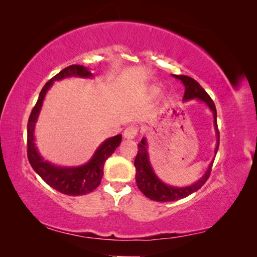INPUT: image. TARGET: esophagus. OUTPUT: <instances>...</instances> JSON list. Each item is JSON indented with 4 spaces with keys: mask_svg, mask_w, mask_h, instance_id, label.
I'll return each instance as SVG.
<instances>
[{
    "mask_svg": "<svg viewBox=\"0 0 257 257\" xmlns=\"http://www.w3.org/2000/svg\"><path fill=\"white\" fill-rule=\"evenodd\" d=\"M138 133V128L136 127V125H128L127 128L124 129L123 132V136L124 138L127 139H134L135 137H136V135Z\"/></svg>",
    "mask_w": 257,
    "mask_h": 257,
    "instance_id": "34e87169",
    "label": "esophagus"
}]
</instances>
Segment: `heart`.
Here are the masks:
<instances>
[{
	"instance_id": "1",
	"label": "heart",
	"mask_w": 257,
	"mask_h": 257,
	"mask_svg": "<svg viewBox=\"0 0 257 257\" xmlns=\"http://www.w3.org/2000/svg\"><path fill=\"white\" fill-rule=\"evenodd\" d=\"M149 92L151 96H156V95H159L161 92V87L159 85H152L150 87Z\"/></svg>"
}]
</instances>
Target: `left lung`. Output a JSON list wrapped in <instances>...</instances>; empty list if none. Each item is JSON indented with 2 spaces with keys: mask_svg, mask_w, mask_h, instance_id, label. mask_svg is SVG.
I'll use <instances>...</instances> for the list:
<instances>
[{
  "mask_svg": "<svg viewBox=\"0 0 257 257\" xmlns=\"http://www.w3.org/2000/svg\"><path fill=\"white\" fill-rule=\"evenodd\" d=\"M172 76L175 77L176 79H179L185 86V94L182 101L187 102L191 101V99H197V101L206 104L207 107L211 110L213 118H214V129L216 136V146L214 152L216 154L217 150H219L220 135L219 130H217L216 108L214 102H213L212 98L208 96L203 87L199 85L196 80L193 79V78L182 75ZM147 149H149L147 139L145 137H143L141 143L138 144V153L136 155V159H135V168H136V182L139 190H141L146 197L152 199V201L173 202L178 201V199L185 198L201 188L208 179V177H210L213 161L210 163V165H208L205 173H204L196 182H194L193 185L186 187H177L165 184V182H163L155 175L153 168H152V164L150 162L149 150Z\"/></svg>",
  "mask_w": 257,
  "mask_h": 257,
  "instance_id": "obj_1",
  "label": "left lung"
}]
</instances>
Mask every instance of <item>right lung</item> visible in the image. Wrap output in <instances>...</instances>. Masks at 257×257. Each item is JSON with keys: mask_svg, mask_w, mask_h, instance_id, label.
Returning a JSON list of instances; mask_svg holds the SVG:
<instances>
[{"mask_svg": "<svg viewBox=\"0 0 257 257\" xmlns=\"http://www.w3.org/2000/svg\"><path fill=\"white\" fill-rule=\"evenodd\" d=\"M70 77L93 78L94 75L89 71L88 68L73 64V66L61 70L58 75L46 82L41 90L36 105L34 106L28 120L27 155L29 163L35 172L52 188L62 194L69 195V196H80V195L92 193L101 184L104 163L120 145L122 136L116 135L114 137L104 141L97 147L88 162L80 167H60V165H55L44 160L35 144V125L38 120V115L42 110L47 90L51 88L54 81Z\"/></svg>", "mask_w": 257, "mask_h": 257, "instance_id": "obj_1", "label": "right lung"}]
</instances>
